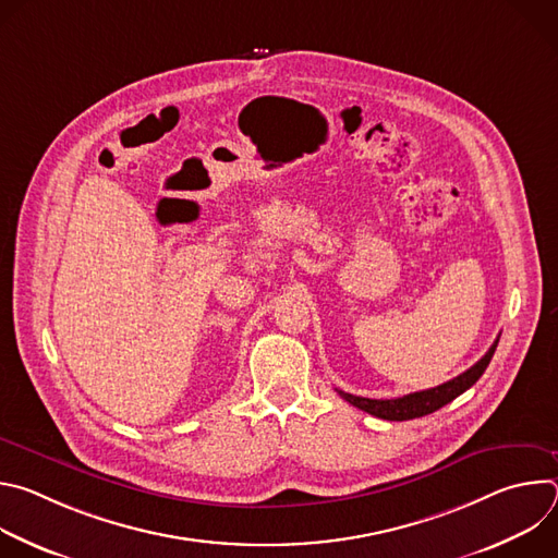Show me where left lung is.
<instances>
[{
	"label": "left lung",
	"instance_id": "left-lung-1",
	"mask_svg": "<svg viewBox=\"0 0 558 558\" xmlns=\"http://www.w3.org/2000/svg\"><path fill=\"white\" fill-rule=\"evenodd\" d=\"M497 344H499V338L495 340V344L488 349V353L480 362H476L474 366H470L465 373L452 377L450 381H444V384H439L435 388H428V390L411 392V395H404V397H395V400H371V397L351 395V392H344L340 388H336V390H338V395L342 397V400H347L355 409H360V411H364L368 415H375L379 420L407 422V420L424 417V415H430V413L439 411L448 402H452L454 397L465 392L476 379H480L484 375V371L488 368V364H490V360L495 355Z\"/></svg>",
	"mask_w": 558,
	"mask_h": 558
}]
</instances>
